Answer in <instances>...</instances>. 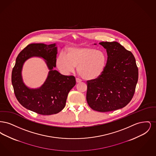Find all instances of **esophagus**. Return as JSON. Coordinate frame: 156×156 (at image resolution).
I'll use <instances>...</instances> for the list:
<instances>
[{
    "mask_svg": "<svg viewBox=\"0 0 156 156\" xmlns=\"http://www.w3.org/2000/svg\"><path fill=\"white\" fill-rule=\"evenodd\" d=\"M76 83H80L81 82V80L78 78H76Z\"/></svg>",
    "mask_w": 156,
    "mask_h": 156,
    "instance_id": "1",
    "label": "esophagus"
}]
</instances>
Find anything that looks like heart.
I'll return each mask as SVG.
<instances>
[{"mask_svg": "<svg viewBox=\"0 0 156 156\" xmlns=\"http://www.w3.org/2000/svg\"><path fill=\"white\" fill-rule=\"evenodd\" d=\"M107 56L105 52L87 47H71L67 48L66 55L61 53L56 59V65L59 71L68 75L76 71L84 80H90L98 78L104 73L106 65Z\"/></svg>", "mask_w": 156, "mask_h": 156, "instance_id": "1", "label": "heart"}]
</instances>
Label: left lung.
<instances>
[{
	"label": "left lung",
	"mask_w": 156,
	"mask_h": 156,
	"mask_svg": "<svg viewBox=\"0 0 156 156\" xmlns=\"http://www.w3.org/2000/svg\"><path fill=\"white\" fill-rule=\"evenodd\" d=\"M99 44L106 50L107 63L98 78L87 81V101L94 111H113L123 108L132 100L138 68L133 54L119 43L102 41Z\"/></svg>",
	"instance_id": "1"
}]
</instances>
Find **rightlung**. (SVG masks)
I'll return each instance as SVG.
<instances>
[{"label":"right lung","instance_id":"add662e5","mask_svg":"<svg viewBox=\"0 0 156 156\" xmlns=\"http://www.w3.org/2000/svg\"><path fill=\"white\" fill-rule=\"evenodd\" d=\"M57 48L56 43L28 45L19 54L12 70V83L17 101L27 109L43 115L61 111L66 106L69 92L76 83L74 76L63 75L54 69L56 67ZM33 57L44 59L49 69L45 82L37 89L27 87L22 80L23 65Z\"/></svg>","mask_w":156,"mask_h":156}]
</instances>
